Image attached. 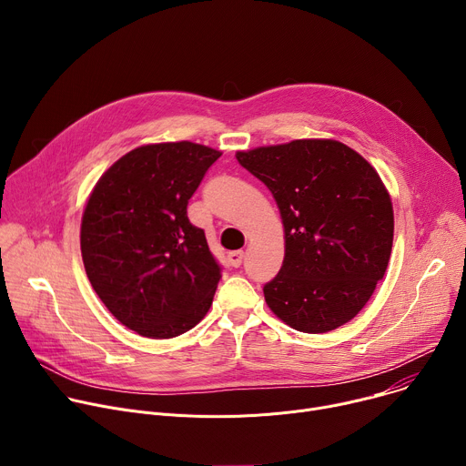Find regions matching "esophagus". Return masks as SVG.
Returning a JSON list of instances; mask_svg holds the SVG:
<instances>
[{
	"mask_svg": "<svg viewBox=\"0 0 466 466\" xmlns=\"http://www.w3.org/2000/svg\"><path fill=\"white\" fill-rule=\"evenodd\" d=\"M228 263L232 265V268H239V265L243 263V252H241V250L230 252V254H228Z\"/></svg>",
	"mask_w": 466,
	"mask_h": 466,
	"instance_id": "1",
	"label": "esophagus"
}]
</instances>
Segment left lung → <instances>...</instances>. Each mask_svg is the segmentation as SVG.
Segmentation results:
<instances>
[{"mask_svg":"<svg viewBox=\"0 0 466 466\" xmlns=\"http://www.w3.org/2000/svg\"><path fill=\"white\" fill-rule=\"evenodd\" d=\"M236 158L269 187L284 225L282 269L263 288L271 311L304 334L352 320L392 248V203L378 171L328 138L238 151Z\"/></svg>","mask_w":466,"mask_h":466,"instance_id":"8db88e82","label":"left lung"}]
</instances>
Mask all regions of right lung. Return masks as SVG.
I'll return each mask as SVG.
<instances>
[{
	"instance_id": "right-lung-1",
	"label": "right lung",
	"mask_w": 466,
	"mask_h": 466,
	"mask_svg": "<svg viewBox=\"0 0 466 466\" xmlns=\"http://www.w3.org/2000/svg\"><path fill=\"white\" fill-rule=\"evenodd\" d=\"M221 151L193 142L137 147L96 182L81 221L88 280L108 311L149 339L201 322L221 269L186 208Z\"/></svg>"
}]
</instances>
